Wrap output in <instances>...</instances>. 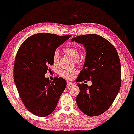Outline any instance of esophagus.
Instances as JSON below:
<instances>
[{
  "label": "esophagus",
  "instance_id": "esophagus-1",
  "mask_svg": "<svg viewBox=\"0 0 134 134\" xmlns=\"http://www.w3.org/2000/svg\"><path fill=\"white\" fill-rule=\"evenodd\" d=\"M67 84L68 86H70V85H72V84H73V83H72V82H71L67 81Z\"/></svg>",
  "mask_w": 134,
  "mask_h": 134
}]
</instances>
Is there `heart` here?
I'll return each mask as SVG.
<instances>
[{"label":"heart","instance_id":"heart-1","mask_svg":"<svg viewBox=\"0 0 134 134\" xmlns=\"http://www.w3.org/2000/svg\"><path fill=\"white\" fill-rule=\"evenodd\" d=\"M67 54L73 60L77 61L79 58V53L75 47H70L65 50ZM59 59V53L58 51H55L52 56V61L54 64H57ZM76 73L75 71L67 70L65 69H61L59 71V75L64 78L67 79H71L74 77V75Z\"/></svg>","mask_w":134,"mask_h":134}]
</instances>
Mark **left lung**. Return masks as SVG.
I'll list each match as a JSON object with an SVG mask.
<instances>
[{
  "mask_svg": "<svg viewBox=\"0 0 134 134\" xmlns=\"http://www.w3.org/2000/svg\"><path fill=\"white\" fill-rule=\"evenodd\" d=\"M86 50L83 69L76 82L90 81L92 85L77 83L80 89L76 103L82 112L90 117L97 116L110 107L121 86V65L114 46L96 34L82 35L71 38Z\"/></svg>",
  "mask_w": 134,
  "mask_h": 134,
  "instance_id": "obj_1",
  "label": "left lung"
}]
</instances>
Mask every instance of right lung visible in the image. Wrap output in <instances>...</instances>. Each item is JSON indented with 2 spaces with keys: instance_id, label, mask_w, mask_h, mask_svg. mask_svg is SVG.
<instances>
[{
  "instance_id": "1",
  "label": "right lung",
  "mask_w": 134,
  "mask_h": 134,
  "mask_svg": "<svg viewBox=\"0 0 134 134\" xmlns=\"http://www.w3.org/2000/svg\"><path fill=\"white\" fill-rule=\"evenodd\" d=\"M71 35L36 34L23 42L16 55L14 79L18 93L27 110L39 117H46L55 110L66 81L56 77L50 81L45 74L52 65V56Z\"/></svg>"
}]
</instances>
